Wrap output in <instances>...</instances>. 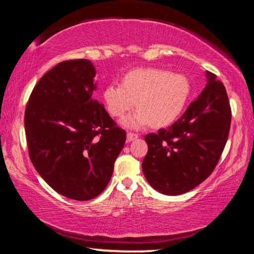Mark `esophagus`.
I'll list each match as a JSON object with an SVG mask.
<instances>
[{
	"label": "esophagus",
	"mask_w": 254,
	"mask_h": 254,
	"mask_svg": "<svg viewBox=\"0 0 254 254\" xmlns=\"http://www.w3.org/2000/svg\"><path fill=\"white\" fill-rule=\"evenodd\" d=\"M136 139H137V134H134V133L128 132L127 134V140L128 141V142H131V141H134Z\"/></svg>",
	"instance_id": "34e87169"
}]
</instances>
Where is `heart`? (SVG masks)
Listing matches in <instances>:
<instances>
[{"mask_svg":"<svg viewBox=\"0 0 254 254\" xmlns=\"http://www.w3.org/2000/svg\"><path fill=\"white\" fill-rule=\"evenodd\" d=\"M190 95V83L185 75L160 68H134L121 77L120 86L109 85L103 91V101L114 118L126 117L133 107L136 112L124 126L137 128L150 126L169 127L183 114Z\"/></svg>","mask_w":254,"mask_h":254,"instance_id":"heart-1","label":"heart"}]
</instances>
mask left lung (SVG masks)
<instances>
[{
    "label": "left lung",
    "mask_w": 254,
    "mask_h": 254,
    "mask_svg": "<svg viewBox=\"0 0 254 254\" xmlns=\"http://www.w3.org/2000/svg\"><path fill=\"white\" fill-rule=\"evenodd\" d=\"M205 76V88L183 117L167 130L144 136V177L161 194L176 196L198 186L224 150L231 126L229 97L216 76L210 71Z\"/></svg>",
    "instance_id": "obj_1"
}]
</instances>
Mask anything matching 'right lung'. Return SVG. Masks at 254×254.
Segmentation results:
<instances>
[{"instance_id": "1", "label": "right lung", "mask_w": 254, "mask_h": 254, "mask_svg": "<svg viewBox=\"0 0 254 254\" xmlns=\"http://www.w3.org/2000/svg\"><path fill=\"white\" fill-rule=\"evenodd\" d=\"M95 75L91 60L58 64L34 86L24 113L34 168L58 194L75 200L104 190L127 137L94 95Z\"/></svg>"}]
</instances>
